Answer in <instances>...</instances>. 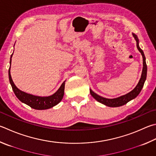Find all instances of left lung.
<instances>
[{
  "instance_id": "left-lung-1",
  "label": "left lung",
  "mask_w": 156,
  "mask_h": 156,
  "mask_svg": "<svg viewBox=\"0 0 156 156\" xmlns=\"http://www.w3.org/2000/svg\"><path fill=\"white\" fill-rule=\"evenodd\" d=\"M133 36L135 39V40L136 41V46L138 50H139V52L141 53L143 56V71H142V74H141V77L139 82H138V84L136 85L134 89H133L132 91H130L129 93H127V94L120 96V97L117 98H114V99H108L101 97V96L99 95L98 94H96L91 89H90V95L93 96V98L95 99L96 100L99 102H100L101 104H104L107 106L109 107H119V106H121L124 105V104H127L128 101L130 100H133L135 98H136L138 95L139 94L140 92L142 90L144 83L146 80V78H147V64H146V61H145V55H144L143 51L140 49V48L139 47V40H138V38L136 35L132 33Z\"/></svg>"
}]
</instances>
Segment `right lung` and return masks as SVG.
Segmentation results:
<instances>
[{
	"mask_svg": "<svg viewBox=\"0 0 156 156\" xmlns=\"http://www.w3.org/2000/svg\"><path fill=\"white\" fill-rule=\"evenodd\" d=\"M12 55H11L10 58V67L9 69V79L10 84L12 87L14 93L20 101L22 103L26 104L27 105L29 106L32 108L36 110H46L52 108L56 106L62 100L64 95V89H65V82L61 84L60 88L57 90V91L54 93L53 95L47 96V97H41V96H36L27 93L24 91H22L18 88L13 83L12 78L11 76L10 69H11V58Z\"/></svg>",
	"mask_w": 156,
	"mask_h": 156,
	"instance_id": "add662e5",
	"label": "right lung"
}]
</instances>
